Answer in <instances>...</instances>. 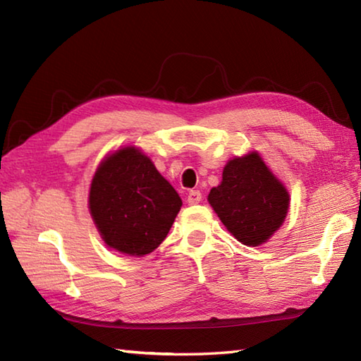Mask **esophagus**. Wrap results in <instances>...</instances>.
I'll use <instances>...</instances> for the list:
<instances>
[{
  "instance_id": "34e87169",
  "label": "esophagus",
  "mask_w": 361,
  "mask_h": 361,
  "mask_svg": "<svg viewBox=\"0 0 361 361\" xmlns=\"http://www.w3.org/2000/svg\"><path fill=\"white\" fill-rule=\"evenodd\" d=\"M202 202V194L200 190H190L188 194V203L189 204H198Z\"/></svg>"
}]
</instances>
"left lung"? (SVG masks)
<instances>
[{"mask_svg":"<svg viewBox=\"0 0 361 361\" xmlns=\"http://www.w3.org/2000/svg\"><path fill=\"white\" fill-rule=\"evenodd\" d=\"M208 202L228 231L247 247L270 239L290 208L287 188L256 150L228 161Z\"/></svg>","mask_w":361,"mask_h":361,"instance_id":"1","label":"left lung"}]
</instances>
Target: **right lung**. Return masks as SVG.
Masks as SVG:
<instances>
[{
  "label": "right lung",
  "mask_w": 361,
  "mask_h": 361,
  "mask_svg": "<svg viewBox=\"0 0 361 361\" xmlns=\"http://www.w3.org/2000/svg\"><path fill=\"white\" fill-rule=\"evenodd\" d=\"M181 204L178 192L135 145L109 153L91 180V219L106 247L127 256L157 250Z\"/></svg>",
  "instance_id": "obj_1"
}]
</instances>
